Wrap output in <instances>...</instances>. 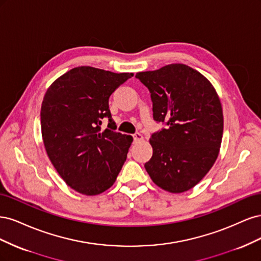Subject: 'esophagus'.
<instances>
[{
	"instance_id": "esophagus-1",
	"label": "esophagus",
	"mask_w": 261,
	"mask_h": 261,
	"mask_svg": "<svg viewBox=\"0 0 261 261\" xmlns=\"http://www.w3.org/2000/svg\"><path fill=\"white\" fill-rule=\"evenodd\" d=\"M133 138H134V141H135V143H138V141L144 140V136L141 135V134H139V133L134 134V135H133Z\"/></svg>"
}]
</instances>
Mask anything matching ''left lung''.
Instances as JSON below:
<instances>
[{
    "label": "left lung",
    "mask_w": 261,
    "mask_h": 261,
    "mask_svg": "<svg viewBox=\"0 0 261 261\" xmlns=\"http://www.w3.org/2000/svg\"><path fill=\"white\" fill-rule=\"evenodd\" d=\"M151 93L153 118L167 128L150 138L152 156L145 168L153 183L170 193H184L206 176L219 155L223 111L212 84L185 64L139 72Z\"/></svg>",
    "instance_id": "8db88e82"
}]
</instances>
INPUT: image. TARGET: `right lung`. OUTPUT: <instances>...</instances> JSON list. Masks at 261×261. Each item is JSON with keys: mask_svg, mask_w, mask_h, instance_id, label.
<instances>
[{"mask_svg": "<svg viewBox=\"0 0 261 261\" xmlns=\"http://www.w3.org/2000/svg\"><path fill=\"white\" fill-rule=\"evenodd\" d=\"M133 73L72 68L46 90L40 112L43 145L60 176L74 191L94 196L111 187L127 158L130 135L115 132L109 98ZM109 118L101 130V120Z\"/></svg>", "mask_w": 261, "mask_h": 261, "instance_id": "obj_1", "label": "right lung"}]
</instances>
